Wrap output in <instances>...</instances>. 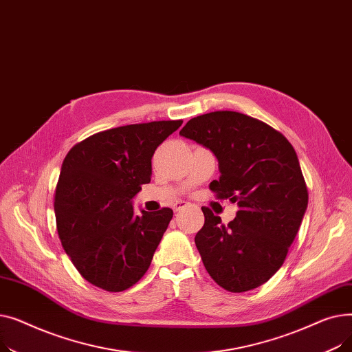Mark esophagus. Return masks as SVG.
Returning a JSON list of instances; mask_svg holds the SVG:
<instances>
[{"instance_id":"esophagus-1","label":"esophagus","mask_w":352,"mask_h":352,"mask_svg":"<svg viewBox=\"0 0 352 352\" xmlns=\"http://www.w3.org/2000/svg\"><path fill=\"white\" fill-rule=\"evenodd\" d=\"M187 207V204L186 202H182V201H179V202H177V204H174V211H179V210H182V208H186Z\"/></svg>"}]
</instances>
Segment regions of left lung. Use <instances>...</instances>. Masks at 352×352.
<instances>
[{
    "mask_svg": "<svg viewBox=\"0 0 352 352\" xmlns=\"http://www.w3.org/2000/svg\"><path fill=\"white\" fill-rule=\"evenodd\" d=\"M179 135L217 157L218 198L236 202V217L224 226L202 207L206 221L195 245L211 278L230 292L267 283L281 268L308 206L297 153L265 122L235 111H214L190 120Z\"/></svg>",
    "mask_w": 352,
    "mask_h": 352,
    "instance_id": "obj_1",
    "label": "left lung"
}]
</instances>
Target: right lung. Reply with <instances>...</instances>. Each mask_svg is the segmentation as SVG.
<instances>
[{
    "instance_id": "1",
    "label": "right lung",
    "mask_w": 352,
    "mask_h": 352,
    "mask_svg": "<svg viewBox=\"0 0 352 352\" xmlns=\"http://www.w3.org/2000/svg\"><path fill=\"white\" fill-rule=\"evenodd\" d=\"M181 124L153 121L107 129L67 154L55 190L57 230L74 267L92 285L120 292L150 268L174 212L137 214L133 198L151 181L157 146Z\"/></svg>"
}]
</instances>
